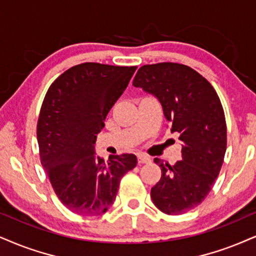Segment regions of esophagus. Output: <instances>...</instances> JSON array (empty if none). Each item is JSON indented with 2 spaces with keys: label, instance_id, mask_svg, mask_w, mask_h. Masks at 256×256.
I'll use <instances>...</instances> for the list:
<instances>
[{
  "label": "esophagus",
  "instance_id": "1",
  "mask_svg": "<svg viewBox=\"0 0 256 256\" xmlns=\"http://www.w3.org/2000/svg\"><path fill=\"white\" fill-rule=\"evenodd\" d=\"M138 164H147V162H150V158L144 156V154H138Z\"/></svg>",
  "mask_w": 256,
  "mask_h": 256
}]
</instances>
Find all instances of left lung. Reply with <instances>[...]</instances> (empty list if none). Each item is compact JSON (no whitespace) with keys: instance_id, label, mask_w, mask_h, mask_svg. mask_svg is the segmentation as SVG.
Instances as JSON below:
<instances>
[{"instance_id":"obj_1","label":"left lung","mask_w":256,"mask_h":256,"mask_svg":"<svg viewBox=\"0 0 256 256\" xmlns=\"http://www.w3.org/2000/svg\"><path fill=\"white\" fill-rule=\"evenodd\" d=\"M133 85L159 100L171 132L182 141V160L173 166L154 159L162 178L150 190L158 209L182 215L205 200L222 167L226 150L222 104L203 76L176 62L141 66Z\"/></svg>"}]
</instances>
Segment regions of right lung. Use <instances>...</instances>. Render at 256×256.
Instances as JSON below:
<instances>
[{
  "mask_svg": "<svg viewBox=\"0 0 256 256\" xmlns=\"http://www.w3.org/2000/svg\"><path fill=\"white\" fill-rule=\"evenodd\" d=\"M136 66L84 62L68 68L47 91L36 138L41 165L53 190L72 212L104 214L115 202L122 176L138 164L134 154L94 153L97 134L116 100L126 90Z\"/></svg>",
  "mask_w": 256,
  "mask_h": 256,
  "instance_id": "obj_1",
  "label": "right lung"
}]
</instances>
